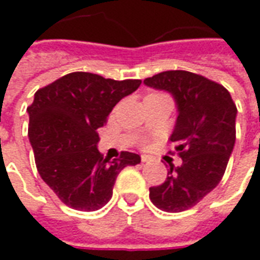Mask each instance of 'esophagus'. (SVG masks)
<instances>
[{"label":"esophagus","mask_w":260,"mask_h":260,"mask_svg":"<svg viewBox=\"0 0 260 260\" xmlns=\"http://www.w3.org/2000/svg\"><path fill=\"white\" fill-rule=\"evenodd\" d=\"M152 158H150V156H147V154H142V161L143 163H147V161H150Z\"/></svg>","instance_id":"34e87169"}]
</instances>
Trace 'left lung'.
Wrapping results in <instances>:
<instances>
[{
  "label": "left lung",
  "instance_id": "left-lung-1",
  "mask_svg": "<svg viewBox=\"0 0 260 260\" xmlns=\"http://www.w3.org/2000/svg\"><path fill=\"white\" fill-rule=\"evenodd\" d=\"M143 83L175 99L178 117L170 141L182 158L180 167L170 166L161 185L149 188V196L164 212H184L223 178L235 143L237 107L223 85L188 71L160 72Z\"/></svg>",
  "mask_w": 260,
  "mask_h": 260
}]
</instances>
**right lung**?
Instances as JSON below:
<instances>
[{"instance_id": "right-lung-1", "label": "right lung", "mask_w": 260, "mask_h": 260, "mask_svg": "<svg viewBox=\"0 0 260 260\" xmlns=\"http://www.w3.org/2000/svg\"><path fill=\"white\" fill-rule=\"evenodd\" d=\"M141 83L72 72L36 91L27 107L29 141L39 174L67 206L83 212L102 209L113 196L121 170L141 163L136 153L121 152L110 161L97 149V129Z\"/></svg>"}]
</instances>
